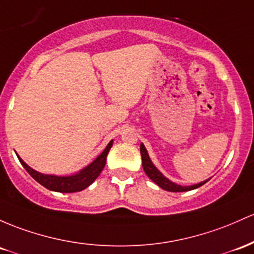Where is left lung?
<instances>
[{"mask_svg": "<svg viewBox=\"0 0 254 254\" xmlns=\"http://www.w3.org/2000/svg\"><path fill=\"white\" fill-rule=\"evenodd\" d=\"M140 150H141V157H142V166H143V170H144V172H146V175L153 181V182L157 183L160 188L165 189V190H168V191L193 190V189H196V188H199V187H201L202 185H205V183L208 181V180L204 181V182H200V183H197V185H193V186H189V187L176 185V183L171 182L169 178H166L165 176H164V175L161 174V172L159 171V170L155 168L154 165H153L152 160H150L148 153H147V149H146V147H144L143 143H141Z\"/></svg>", "mask_w": 254, "mask_h": 254, "instance_id": "left-lung-1", "label": "left lung"}]
</instances>
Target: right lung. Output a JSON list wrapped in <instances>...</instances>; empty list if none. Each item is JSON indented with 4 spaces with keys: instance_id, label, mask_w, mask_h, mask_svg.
<instances>
[{
    "instance_id": "right-lung-1",
    "label": "right lung",
    "mask_w": 254,
    "mask_h": 254,
    "mask_svg": "<svg viewBox=\"0 0 254 254\" xmlns=\"http://www.w3.org/2000/svg\"><path fill=\"white\" fill-rule=\"evenodd\" d=\"M113 144V140L107 144V147L104 149V152L97 157L91 164H89L86 168L80 170L76 175L71 176H54V175H44L41 172L36 171L30 168L27 164L24 163V160L19 157V161L24 166L25 170L31 175L33 180L37 181L40 185L46 187L47 189L53 191H59V193H74V191H80L89 187L94 181L99 177L101 171L105 168L106 158H107L108 152Z\"/></svg>"
}]
</instances>
